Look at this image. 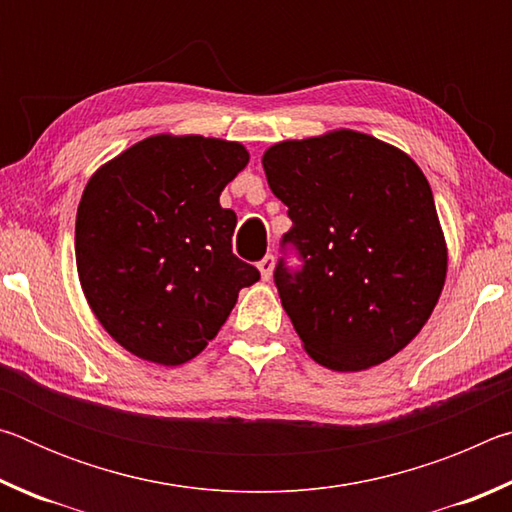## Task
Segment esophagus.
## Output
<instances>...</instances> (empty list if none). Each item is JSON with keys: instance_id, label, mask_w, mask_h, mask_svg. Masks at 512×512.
<instances>
[{"instance_id": "1", "label": "esophagus", "mask_w": 512, "mask_h": 512, "mask_svg": "<svg viewBox=\"0 0 512 512\" xmlns=\"http://www.w3.org/2000/svg\"><path fill=\"white\" fill-rule=\"evenodd\" d=\"M259 266V273H262V280L268 282L273 277V268H275V257L273 255H266L262 262L257 264Z\"/></svg>"}]
</instances>
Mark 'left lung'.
I'll list each match as a JSON object with an SVG mask.
<instances>
[{
    "instance_id": "left-lung-1",
    "label": "left lung",
    "mask_w": 512,
    "mask_h": 512,
    "mask_svg": "<svg viewBox=\"0 0 512 512\" xmlns=\"http://www.w3.org/2000/svg\"><path fill=\"white\" fill-rule=\"evenodd\" d=\"M271 192L289 207L275 268L282 307L320 366L357 372L406 348L443 293L447 244L422 169L377 137L339 128L266 149Z\"/></svg>"
}]
</instances>
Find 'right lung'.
<instances>
[{
  "label": "right lung",
  "instance_id": "right-lung-1",
  "mask_svg": "<svg viewBox=\"0 0 512 512\" xmlns=\"http://www.w3.org/2000/svg\"><path fill=\"white\" fill-rule=\"evenodd\" d=\"M244 144L160 133L101 164L76 212L83 296L121 348L160 366L205 350L239 291L259 280L232 255L237 214L219 196Z\"/></svg>",
  "mask_w": 512,
  "mask_h": 512
}]
</instances>
